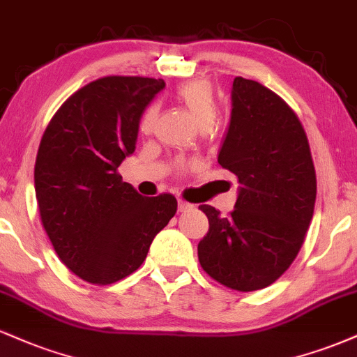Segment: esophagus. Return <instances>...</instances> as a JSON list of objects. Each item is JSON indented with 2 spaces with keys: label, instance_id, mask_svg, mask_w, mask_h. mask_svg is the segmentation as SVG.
Listing matches in <instances>:
<instances>
[{
  "label": "esophagus",
  "instance_id": "obj_1",
  "mask_svg": "<svg viewBox=\"0 0 357 357\" xmlns=\"http://www.w3.org/2000/svg\"><path fill=\"white\" fill-rule=\"evenodd\" d=\"M190 208H192V204H188V202H185V200L178 199V212H187V211H190Z\"/></svg>",
  "mask_w": 357,
  "mask_h": 357
}]
</instances>
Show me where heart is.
Instances as JSON below:
<instances>
[{"mask_svg":"<svg viewBox=\"0 0 357 357\" xmlns=\"http://www.w3.org/2000/svg\"><path fill=\"white\" fill-rule=\"evenodd\" d=\"M175 96L187 108L199 127H212L217 119V102L211 83L205 82V79L182 83L175 90ZM157 105H149L140 116V123H138L140 132H152L155 121H157Z\"/></svg>","mask_w":357,"mask_h":357,"instance_id":"b5f03b06","label":"heart"}]
</instances>
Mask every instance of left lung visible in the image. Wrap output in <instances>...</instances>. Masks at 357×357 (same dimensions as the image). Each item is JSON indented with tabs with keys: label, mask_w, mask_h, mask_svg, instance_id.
I'll return each instance as SVG.
<instances>
[{
	"label": "left lung",
	"mask_w": 357,
	"mask_h": 357,
	"mask_svg": "<svg viewBox=\"0 0 357 357\" xmlns=\"http://www.w3.org/2000/svg\"><path fill=\"white\" fill-rule=\"evenodd\" d=\"M219 163L241 188L227 217L212 205L199 207L208 219L199 262L222 286L259 291L291 267L312 220L317 183L307 137L279 95L237 77Z\"/></svg>",
	"instance_id": "8db88e82"
}]
</instances>
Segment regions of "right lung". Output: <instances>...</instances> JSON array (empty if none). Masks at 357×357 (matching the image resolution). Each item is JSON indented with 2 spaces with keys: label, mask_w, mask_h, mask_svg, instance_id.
I'll list each match as a JSON object with an SVG mask.
<instances>
[{
  "label": "right lung",
  "mask_w": 357,
  "mask_h": 357,
  "mask_svg": "<svg viewBox=\"0 0 357 357\" xmlns=\"http://www.w3.org/2000/svg\"><path fill=\"white\" fill-rule=\"evenodd\" d=\"M163 79L103 77L66 100L50 120L35 163L41 224L60 261L107 286L135 272L153 237L177 212L170 194L142 197L121 180L138 123Z\"/></svg>",
  "instance_id": "add662e5"
}]
</instances>
